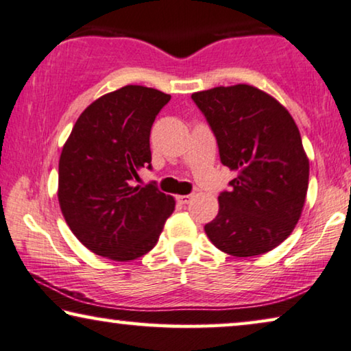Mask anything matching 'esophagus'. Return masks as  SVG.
I'll return each instance as SVG.
<instances>
[{
    "label": "esophagus",
    "mask_w": 351,
    "mask_h": 351,
    "mask_svg": "<svg viewBox=\"0 0 351 351\" xmlns=\"http://www.w3.org/2000/svg\"><path fill=\"white\" fill-rule=\"evenodd\" d=\"M191 195H179V196H177V201H179L180 202V204H188V202H190L191 201Z\"/></svg>",
    "instance_id": "obj_1"
}]
</instances>
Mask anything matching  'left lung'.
<instances>
[{
	"label": "left lung",
	"mask_w": 351,
	"mask_h": 351,
	"mask_svg": "<svg viewBox=\"0 0 351 351\" xmlns=\"http://www.w3.org/2000/svg\"><path fill=\"white\" fill-rule=\"evenodd\" d=\"M215 134L221 163L236 172L204 231L218 250L247 258L291 234L308 188V158L285 106L247 84L191 95Z\"/></svg>",
	"instance_id": "8db88e82"
}]
</instances>
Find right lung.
Segmentation results:
<instances>
[{"label":"right lung","instance_id":"add662e5","mask_svg":"<svg viewBox=\"0 0 351 351\" xmlns=\"http://www.w3.org/2000/svg\"><path fill=\"white\" fill-rule=\"evenodd\" d=\"M171 95L125 85L93 101L73 126L58 163V202L73 234L96 255L136 260L158 242L176 201L134 185L150 167V130Z\"/></svg>","mask_w":351,"mask_h":351}]
</instances>
